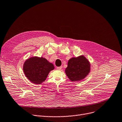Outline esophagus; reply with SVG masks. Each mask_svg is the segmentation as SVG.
I'll return each mask as SVG.
<instances>
[{
    "mask_svg": "<svg viewBox=\"0 0 122 122\" xmlns=\"http://www.w3.org/2000/svg\"><path fill=\"white\" fill-rule=\"evenodd\" d=\"M57 69L59 70H61L62 69V66H60V67H57Z\"/></svg>",
    "mask_w": 122,
    "mask_h": 122,
    "instance_id": "34e87169",
    "label": "esophagus"
}]
</instances>
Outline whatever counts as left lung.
<instances>
[{
	"label": "left lung",
	"instance_id": "8db88e82",
	"mask_svg": "<svg viewBox=\"0 0 122 122\" xmlns=\"http://www.w3.org/2000/svg\"><path fill=\"white\" fill-rule=\"evenodd\" d=\"M90 71V64L83 56L72 58L68 62L65 73L72 81H77L84 79Z\"/></svg>",
	"mask_w": 122,
	"mask_h": 122
}]
</instances>
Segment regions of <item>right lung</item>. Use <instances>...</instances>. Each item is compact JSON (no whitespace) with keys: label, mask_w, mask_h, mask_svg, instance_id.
<instances>
[{"label":"right lung","mask_w":122,"mask_h":122,"mask_svg":"<svg viewBox=\"0 0 122 122\" xmlns=\"http://www.w3.org/2000/svg\"><path fill=\"white\" fill-rule=\"evenodd\" d=\"M54 69L53 64L43 57L30 58L23 65V71L26 77L32 83L37 84L44 82L49 72Z\"/></svg>","instance_id":"obj_1"}]
</instances>
